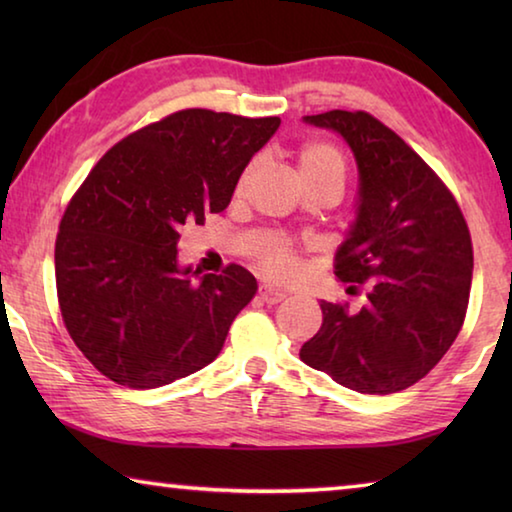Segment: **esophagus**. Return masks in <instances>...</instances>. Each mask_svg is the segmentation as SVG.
<instances>
[{
    "mask_svg": "<svg viewBox=\"0 0 512 512\" xmlns=\"http://www.w3.org/2000/svg\"><path fill=\"white\" fill-rule=\"evenodd\" d=\"M287 298V291H280V289H273V287H259V300L266 302V305H277V302H282Z\"/></svg>",
    "mask_w": 512,
    "mask_h": 512,
    "instance_id": "obj_1",
    "label": "esophagus"
}]
</instances>
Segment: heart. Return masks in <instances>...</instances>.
<instances>
[{
  "mask_svg": "<svg viewBox=\"0 0 512 512\" xmlns=\"http://www.w3.org/2000/svg\"><path fill=\"white\" fill-rule=\"evenodd\" d=\"M255 164L241 173L237 192H244L250 176H253ZM298 171L305 185L325 183V180H334V183H345V158L343 153L329 142H307L300 146L298 151ZM255 262L262 271L273 277V280H296L302 273V257L300 250L289 237L284 235H268L259 239V244L253 250Z\"/></svg>",
  "mask_w": 512,
  "mask_h": 512,
  "instance_id": "obj_1",
  "label": "heart"
}]
</instances>
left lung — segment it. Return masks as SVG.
<instances>
[{
	"mask_svg": "<svg viewBox=\"0 0 512 512\" xmlns=\"http://www.w3.org/2000/svg\"><path fill=\"white\" fill-rule=\"evenodd\" d=\"M357 158L359 212L334 259L368 302H320L323 325L300 359L350 391L388 395L420 381L461 332L472 287V237L454 194L400 135L363 110L305 117Z\"/></svg>",
	"mask_w": 512,
	"mask_h": 512,
	"instance_id": "1",
	"label": "left lung"
}]
</instances>
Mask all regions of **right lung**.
<instances>
[{
    "mask_svg": "<svg viewBox=\"0 0 512 512\" xmlns=\"http://www.w3.org/2000/svg\"><path fill=\"white\" fill-rule=\"evenodd\" d=\"M280 117L187 108L94 164L58 225L56 291L69 336L115 384L158 388L212 363L255 277L178 266L180 228L223 212Z\"/></svg>",
    "mask_w": 512,
    "mask_h": 512,
    "instance_id": "right-lung-1",
    "label": "right lung"
}]
</instances>
